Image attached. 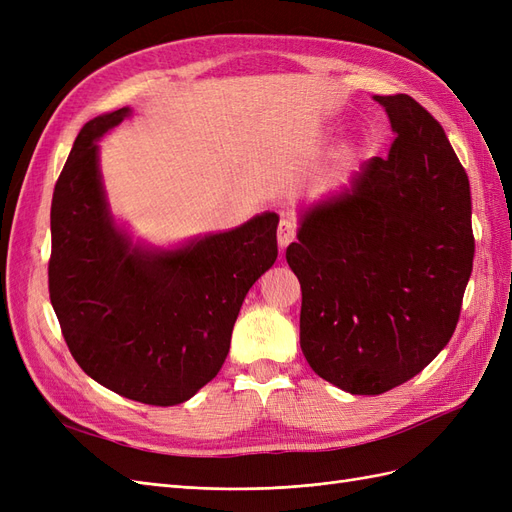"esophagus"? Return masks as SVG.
<instances>
[{
    "instance_id": "esophagus-1",
    "label": "esophagus",
    "mask_w": 512,
    "mask_h": 512,
    "mask_svg": "<svg viewBox=\"0 0 512 512\" xmlns=\"http://www.w3.org/2000/svg\"><path fill=\"white\" fill-rule=\"evenodd\" d=\"M294 235H297V224L288 218L280 220V226H277V243H280L282 250H286V247L294 241Z\"/></svg>"
}]
</instances>
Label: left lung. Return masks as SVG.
<instances>
[{
	"label": "left lung",
	"instance_id": "left-lung-1",
	"mask_svg": "<svg viewBox=\"0 0 512 512\" xmlns=\"http://www.w3.org/2000/svg\"><path fill=\"white\" fill-rule=\"evenodd\" d=\"M374 100L397 134L389 156L305 209L286 250L305 359L352 395L391 391L436 359L474 260L470 181L442 126L406 94Z\"/></svg>",
	"mask_w": 512,
	"mask_h": 512
}]
</instances>
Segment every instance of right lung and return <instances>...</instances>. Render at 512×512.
<instances>
[{"label": "right lung", "mask_w": 512, "mask_h": 512, "mask_svg": "<svg viewBox=\"0 0 512 512\" xmlns=\"http://www.w3.org/2000/svg\"><path fill=\"white\" fill-rule=\"evenodd\" d=\"M130 108L87 121L55 183L49 294L87 376L121 397L177 406L222 369L247 290L277 258V213L175 250L132 243L113 220L98 141Z\"/></svg>", "instance_id": "right-lung-1"}]
</instances>
